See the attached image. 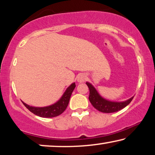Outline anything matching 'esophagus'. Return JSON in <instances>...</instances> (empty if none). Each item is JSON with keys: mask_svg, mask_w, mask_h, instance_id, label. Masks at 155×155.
<instances>
[{"mask_svg": "<svg viewBox=\"0 0 155 155\" xmlns=\"http://www.w3.org/2000/svg\"><path fill=\"white\" fill-rule=\"evenodd\" d=\"M86 78H87V76H86L85 74L80 73V74H79V75H78L77 81L78 82H80V83H81V82H83L84 80H86Z\"/></svg>", "mask_w": 155, "mask_h": 155, "instance_id": "34e87169", "label": "esophagus"}]
</instances>
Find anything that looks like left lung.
Wrapping results in <instances>:
<instances>
[{"mask_svg":"<svg viewBox=\"0 0 155 155\" xmlns=\"http://www.w3.org/2000/svg\"><path fill=\"white\" fill-rule=\"evenodd\" d=\"M90 90L89 100L93 107L98 111L103 113H114L124 109L128 106L133 99V97L124 101H112L107 100L101 96L94 88V87L90 82H86Z\"/></svg>","mask_w":155,"mask_h":155,"instance_id":"8db88e82","label":"left lung"}]
</instances>
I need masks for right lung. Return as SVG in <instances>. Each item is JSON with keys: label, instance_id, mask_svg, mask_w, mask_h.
I'll list each match as a JSON object with an SVG mask.
<instances>
[{"label": "right lung", "instance_id": "right-lung-1", "mask_svg": "<svg viewBox=\"0 0 155 155\" xmlns=\"http://www.w3.org/2000/svg\"><path fill=\"white\" fill-rule=\"evenodd\" d=\"M75 87V83L73 82L66 89L65 92L63 93L62 97H61L58 101H57L56 103L53 104L50 106L44 107H31L25 102L24 105L30 111L31 113H33L35 115L42 118H53L56 117L61 115L63 111L66 109V108L68 105L70 98H71L72 93H73L74 89Z\"/></svg>", "mask_w": 155, "mask_h": 155}]
</instances>
